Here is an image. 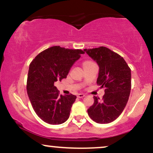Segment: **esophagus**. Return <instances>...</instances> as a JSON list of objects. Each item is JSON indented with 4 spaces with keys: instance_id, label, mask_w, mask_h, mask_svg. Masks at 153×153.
Wrapping results in <instances>:
<instances>
[{
    "instance_id": "obj_1",
    "label": "esophagus",
    "mask_w": 153,
    "mask_h": 153,
    "mask_svg": "<svg viewBox=\"0 0 153 153\" xmlns=\"http://www.w3.org/2000/svg\"><path fill=\"white\" fill-rule=\"evenodd\" d=\"M84 96H85V95L83 94H78V98H83Z\"/></svg>"
}]
</instances>
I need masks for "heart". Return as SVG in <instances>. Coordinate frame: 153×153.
<instances>
[{"label": "heart", "mask_w": 153, "mask_h": 153, "mask_svg": "<svg viewBox=\"0 0 153 153\" xmlns=\"http://www.w3.org/2000/svg\"><path fill=\"white\" fill-rule=\"evenodd\" d=\"M89 62V61H87V62H85L84 63H85V62Z\"/></svg>", "instance_id": "b5f03b06"}]
</instances>
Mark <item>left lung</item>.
Masks as SVG:
<instances>
[{"instance_id": "1", "label": "left lung", "mask_w": 153, "mask_h": 153, "mask_svg": "<svg viewBox=\"0 0 153 153\" xmlns=\"http://www.w3.org/2000/svg\"><path fill=\"white\" fill-rule=\"evenodd\" d=\"M83 50L97 62V84L105 89L102 99L94 96L88 114L96 123L108 124L118 118L127 105L131 91V70L122 57L107 47Z\"/></svg>"}]
</instances>
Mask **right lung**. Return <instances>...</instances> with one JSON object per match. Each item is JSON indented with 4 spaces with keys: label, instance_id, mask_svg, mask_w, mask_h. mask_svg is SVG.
<instances>
[{
    "label": "right lung",
    "instance_id": "1",
    "mask_svg": "<svg viewBox=\"0 0 153 153\" xmlns=\"http://www.w3.org/2000/svg\"><path fill=\"white\" fill-rule=\"evenodd\" d=\"M81 54V50L54 46L40 52L29 65L28 96L34 111L47 124H60L69 118L76 96H59L54 83L66 78Z\"/></svg>",
    "mask_w": 153,
    "mask_h": 153
}]
</instances>
